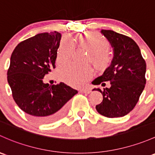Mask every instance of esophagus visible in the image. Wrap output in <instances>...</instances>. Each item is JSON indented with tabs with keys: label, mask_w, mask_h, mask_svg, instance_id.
I'll list each match as a JSON object with an SVG mask.
<instances>
[{
	"label": "esophagus",
	"mask_w": 155,
	"mask_h": 155,
	"mask_svg": "<svg viewBox=\"0 0 155 155\" xmlns=\"http://www.w3.org/2000/svg\"><path fill=\"white\" fill-rule=\"evenodd\" d=\"M81 92L84 93V94H90L91 91L90 88H87V87H86V88L82 89V90H81Z\"/></svg>",
	"instance_id": "1"
}]
</instances>
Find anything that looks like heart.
<instances>
[{
	"instance_id": "obj_1",
	"label": "heart",
	"mask_w": 155,
	"mask_h": 155,
	"mask_svg": "<svg viewBox=\"0 0 155 155\" xmlns=\"http://www.w3.org/2000/svg\"><path fill=\"white\" fill-rule=\"evenodd\" d=\"M78 45L87 50L91 55V61L98 69L106 68L110 61L111 56L107 49L108 41L98 32H86L76 37ZM75 49L74 43L69 37H63L60 42L56 55V63L64 64L71 60ZM92 70L88 66H78L68 64L61 66L58 70V76L64 82L73 87H80L90 79Z\"/></svg>"
}]
</instances>
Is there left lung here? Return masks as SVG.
<instances>
[{
	"instance_id": "left-lung-1",
	"label": "left lung",
	"mask_w": 155,
	"mask_h": 155,
	"mask_svg": "<svg viewBox=\"0 0 155 155\" xmlns=\"http://www.w3.org/2000/svg\"><path fill=\"white\" fill-rule=\"evenodd\" d=\"M101 33L111 45L114 56L103 74L92 82L100 84L109 81L110 84L103 90H93L99 91L103 97L96 109L101 115L109 118L124 117L133 110L145 87L146 61L132 38L113 30H102Z\"/></svg>"
}]
</instances>
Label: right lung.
<instances>
[{"instance_id": "add662e5", "label": "right lung", "mask_w": 155, "mask_h": 155, "mask_svg": "<svg viewBox=\"0 0 155 155\" xmlns=\"http://www.w3.org/2000/svg\"><path fill=\"white\" fill-rule=\"evenodd\" d=\"M60 32L39 33L16 46L10 58L7 81L18 107L34 121L50 123L59 120L66 103L78 91L61 82L50 85L43 79L56 68Z\"/></svg>"}]
</instances>
